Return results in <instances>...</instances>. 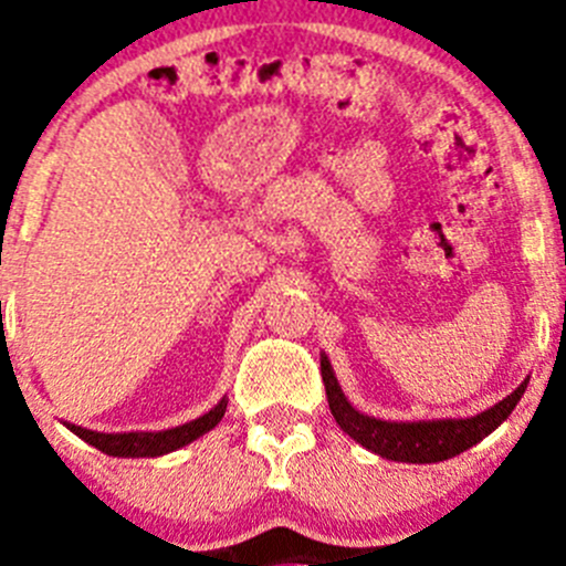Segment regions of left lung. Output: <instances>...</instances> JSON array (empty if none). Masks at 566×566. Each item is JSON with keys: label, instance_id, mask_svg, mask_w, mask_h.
Here are the masks:
<instances>
[{"label": "left lung", "instance_id": "1", "mask_svg": "<svg viewBox=\"0 0 566 566\" xmlns=\"http://www.w3.org/2000/svg\"><path fill=\"white\" fill-rule=\"evenodd\" d=\"M319 371H323V382H326L328 408H332L334 419L354 442H359L365 451L377 453L391 462H408V464H431L444 462V459L459 457L462 451L482 442L488 433H493L504 419L513 413L522 394L527 391L524 379L516 391L504 397L488 411L476 413L468 419H417V422H391V419H377L368 413L357 411L348 397L339 388L334 368L328 357H319Z\"/></svg>", "mask_w": 566, "mask_h": 566}]
</instances>
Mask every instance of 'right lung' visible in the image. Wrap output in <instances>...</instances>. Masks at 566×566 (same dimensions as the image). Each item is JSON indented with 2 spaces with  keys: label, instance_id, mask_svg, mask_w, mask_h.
Listing matches in <instances>:
<instances>
[{
  "label": "right lung",
  "instance_id": "obj_1",
  "mask_svg": "<svg viewBox=\"0 0 566 566\" xmlns=\"http://www.w3.org/2000/svg\"><path fill=\"white\" fill-rule=\"evenodd\" d=\"M227 402L223 397L221 402L214 405L212 411H207L203 417L192 419L187 424H178V428H167V431H129V433H102V431H90V428H82V424H70V431L76 433L78 439H84L87 444L98 448L107 457H122V459H153L164 457V453H172L184 444L201 439L203 433H209L214 424L221 422L223 413H227Z\"/></svg>",
  "mask_w": 566,
  "mask_h": 566
}]
</instances>
